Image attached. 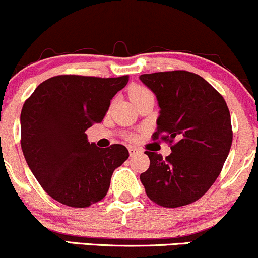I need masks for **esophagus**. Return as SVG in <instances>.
Here are the masks:
<instances>
[{"label": "esophagus", "mask_w": 258, "mask_h": 258, "mask_svg": "<svg viewBox=\"0 0 258 258\" xmlns=\"http://www.w3.org/2000/svg\"><path fill=\"white\" fill-rule=\"evenodd\" d=\"M128 152H130V156H135V155H137V153L140 152V148L135 147V146H130Z\"/></svg>", "instance_id": "esophagus-1"}]
</instances>
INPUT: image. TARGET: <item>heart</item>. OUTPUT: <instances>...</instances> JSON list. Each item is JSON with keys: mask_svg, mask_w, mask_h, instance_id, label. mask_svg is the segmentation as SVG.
<instances>
[{"mask_svg": "<svg viewBox=\"0 0 258 258\" xmlns=\"http://www.w3.org/2000/svg\"><path fill=\"white\" fill-rule=\"evenodd\" d=\"M150 90L144 87V86H134V87L130 90V97H131L132 101L137 100V98L142 97V96L150 95Z\"/></svg>", "mask_w": 258, "mask_h": 258, "instance_id": "obj_1", "label": "heart"}]
</instances>
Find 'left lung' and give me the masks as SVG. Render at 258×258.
Listing matches in <instances>:
<instances>
[{
    "label": "left lung",
    "instance_id": "left-lung-1",
    "mask_svg": "<svg viewBox=\"0 0 258 258\" xmlns=\"http://www.w3.org/2000/svg\"><path fill=\"white\" fill-rule=\"evenodd\" d=\"M140 80L161 108L152 139L168 142L172 151L166 158L146 151L150 167L140 179L155 204L186 206L201 199L222 170L232 145L230 111L222 96L192 72H155Z\"/></svg>",
    "mask_w": 258,
    "mask_h": 258
}]
</instances>
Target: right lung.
<instances>
[{
  "label": "right lung",
  "mask_w": 258,
  "mask_h": 258,
  "mask_svg": "<svg viewBox=\"0 0 258 258\" xmlns=\"http://www.w3.org/2000/svg\"><path fill=\"white\" fill-rule=\"evenodd\" d=\"M128 76L59 75L43 81L21 111V147L42 188L59 204L88 207L110 188L113 171L128 158L123 145L98 148L85 131L100 123Z\"/></svg>",
  "instance_id": "right-lung-1"
}]
</instances>
